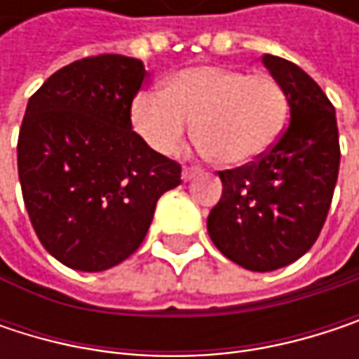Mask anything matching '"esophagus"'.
Listing matches in <instances>:
<instances>
[{
  "label": "esophagus",
  "instance_id": "esophagus-1",
  "mask_svg": "<svg viewBox=\"0 0 359 359\" xmlns=\"http://www.w3.org/2000/svg\"><path fill=\"white\" fill-rule=\"evenodd\" d=\"M199 172H201L199 168H195V166H187V168H182V180L195 179V177H197Z\"/></svg>",
  "mask_w": 359,
  "mask_h": 359
}]
</instances>
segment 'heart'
<instances>
[{
	"mask_svg": "<svg viewBox=\"0 0 359 359\" xmlns=\"http://www.w3.org/2000/svg\"><path fill=\"white\" fill-rule=\"evenodd\" d=\"M287 114V93L270 74L193 66L172 74L162 93H139L130 122L151 149L175 154L193 120L203 151L224 166H245L272 149Z\"/></svg>",
	"mask_w": 359,
	"mask_h": 359,
	"instance_id": "b5f03b06",
	"label": "heart"
}]
</instances>
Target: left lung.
<instances>
[{"label":"left lung","mask_w":359,"mask_h":359,"mask_svg":"<svg viewBox=\"0 0 359 359\" xmlns=\"http://www.w3.org/2000/svg\"><path fill=\"white\" fill-rule=\"evenodd\" d=\"M262 62L287 93L289 126L255 162L218 172L222 197L208 216L214 245L253 272L289 266L316 243L341 160L334 108L318 83L289 60Z\"/></svg>","instance_id":"1"}]
</instances>
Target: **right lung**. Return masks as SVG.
Segmentation results:
<instances>
[{
	"label": "right lung",
	"instance_id": "1",
	"mask_svg": "<svg viewBox=\"0 0 359 359\" xmlns=\"http://www.w3.org/2000/svg\"><path fill=\"white\" fill-rule=\"evenodd\" d=\"M147 70L104 53L53 72L29 100L18 177L41 245L72 270L102 272L143 243L180 164L135 130L130 106Z\"/></svg>",
	"mask_w": 359,
	"mask_h": 359
}]
</instances>
